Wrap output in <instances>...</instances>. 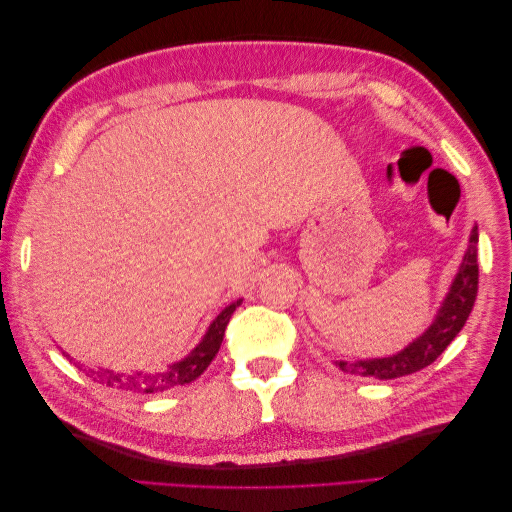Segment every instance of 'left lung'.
<instances>
[{
	"label": "left lung",
	"mask_w": 512,
	"mask_h": 512,
	"mask_svg": "<svg viewBox=\"0 0 512 512\" xmlns=\"http://www.w3.org/2000/svg\"><path fill=\"white\" fill-rule=\"evenodd\" d=\"M476 243H478V228L474 226L470 247L466 258L461 262V269L451 286V292L440 307V312L433 320L431 327L412 342L408 348L399 354L386 356V359H371V361H339V369L354 376H371L380 380H393L414 374V371L431 365L438 356L453 342L457 333L466 324L478 292V262H476Z\"/></svg>",
	"instance_id": "left-lung-1"
}]
</instances>
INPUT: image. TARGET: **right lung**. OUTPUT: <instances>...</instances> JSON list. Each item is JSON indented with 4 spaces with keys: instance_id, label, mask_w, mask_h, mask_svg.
Masks as SVG:
<instances>
[{
    "instance_id": "1",
    "label": "right lung",
    "mask_w": 512,
    "mask_h": 512,
    "mask_svg": "<svg viewBox=\"0 0 512 512\" xmlns=\"http://www.w3.org/2000/svg\"><path fill=\"white\" fill-rule=\"evenodd\" d=\"M239 305L241 301L230 303L224 312L213 320L207 335L203 337V342L192 350V354L185 356L183 361L170 365V369L162 371V374L123 376V374H113V371H89L87 376H91L104 386H113V389L132 391V393H162L179 384H190L192 380H196L200 374H203V371L209 367V363L213 361V356L218 354L230 316L235 314V309Z\"/></svg>"
}]
</instances>
